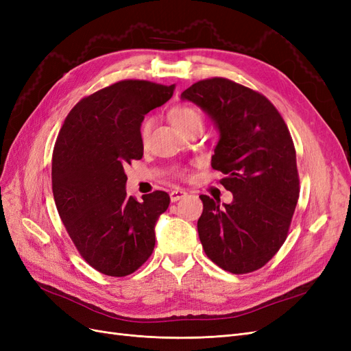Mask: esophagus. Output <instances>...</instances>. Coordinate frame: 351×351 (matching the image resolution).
Listing matches in <instances>:
<instances>
[{
	"label": "esophagus",
	"mask_w": 351,
	"mask_h": 351,
	"mask_svg": "<svg viewBox=\"0 0 351 351\" xmlns=\"http://www.w3.org/2000/svg\"><path fill=\"white\" fill-rule=\"evenodd\" d=\"M187 196V192L186 190H180V189H176V190H171V193H169V199H171V202H177L180 199H183Z\"/></svg>",
	"instance_id": "34e87169"
}]
</instances>
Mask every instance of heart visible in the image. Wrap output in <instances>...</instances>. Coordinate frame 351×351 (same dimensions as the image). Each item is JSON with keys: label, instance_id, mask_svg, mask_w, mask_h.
<instances>
[{"label": "heart", "instance_id": "obj_1", "mask_svg": "<svg viewBox=\"0 0 351 351\" xmlns=\"http://www.w3.org/2000/svg\"><path fill=\"white\" fill-rule=\"evenodd\" d=\"M168 115L171 123L183 133L193 129V127H200L202 129V123H204V115H202L200 110L192 107V105H177V107L169 110ZM152 123V119H146L141 125V139L143 142L147 139V136H149Z\"/></svg>", "mask_w": 351, "mask_h": 351}]
</instances>
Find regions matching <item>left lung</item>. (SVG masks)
I'll return each mask as SVG.
<instances>
[{
	"label": "left lung",
	"mask_w": 351,
	"mask_h": 351,
	"mask_svg": "<svg viewBox=\"0 0 351 351\" xmlns=\"http://www.w3.org/2000/svg\"><path fill=\"white\" fill-rule=\"evenodd\" d=\"M204 110L219 132L210 165L224 177L231 204L200 195L197 231L206 256L232 274L262 268L289 234L299 199L295 149L274 105L243 84L212 77L182 93Z\"/></svg>",
	"instance_id": "8db88e82"
}]
</instances>
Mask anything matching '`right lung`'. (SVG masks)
<instances>
[{"instance_id":"1","label":"right lung","mask_w":351,"mask_h":351,"mask_svg":"<svg viewBox=\"0 0 351 351\" xmlns=\"http://www.w3.org/2000/svg\"><path fill=\"white\" fill-rule=\"evenodd\" d=\"M146 80H121L79 101L52 152V193L74 246L92 268L125 277L151 256L155 224L169 205L161 190L127 196L124 168L142 159L145 115L174 93Z\"/></svg>"}]
</instances>
